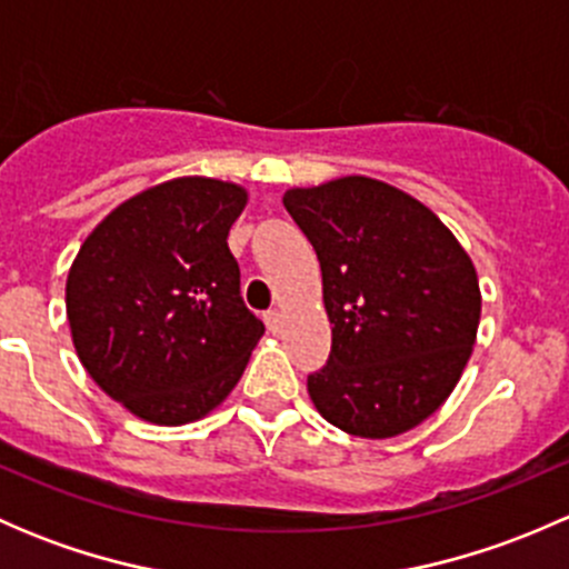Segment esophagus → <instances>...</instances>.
Masks as SVG:
<instances>
[{"label":"esophagus","mask_w":569,"mask_h":569,"mask_svg":"<svg viewBox=\"0 0 569 569\" xmlns=\"http://www.w3.org/2000/svg\"><path fill=\"white\" fill-rule=\"evenodd\" d=\"M283 313L278 311V308H272V311H267L263 313V321H267V327H269V332H278L280 330V325H283Z\"/></svg>","instance_id":"esophagus-1"}]
</instances>
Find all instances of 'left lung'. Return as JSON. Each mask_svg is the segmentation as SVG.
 I'll use <instances>...</instances> for the list:
<instances>
[{
  "mask_svg": "<svg viewBox=\"0 0 569 569\" xmlns=\"http://www.w3.org/2000/svg\"><path fill=\"white\" fill-rule=\"evenodd\" d=\"M283 206L321 267L330 358L308 393L332 427L393 438L455 391L479 327L468 252L423 203L391 183L347 176L289 189Z\"/></svg>",
  "mask_w": 569,
  "mask_h": 569,
  "instance_id": "1",
  "label": "left lung"
}]
</instances>
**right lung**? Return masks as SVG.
I'll list each match as a JSON object with an SVG mask.
<instances>
[{
	"mask_svg": "<svg viewBox=\"0 0 569 569\" xmlns=\"http://www.w3.org/2000/svg\"><path fill=\"white\" fill-rule=\"evenodd\" d=\"M244 203L237 183L173 178L120 203L79 248L66 283L73 347L142 421L178 427L214 410L263 336L228 250Z\"/></svg>",
	"mask_w": 569,
	"mask_h": 569,
	"instance_id": "obj_1",
	"label": "right lung"
}]
</instances>
